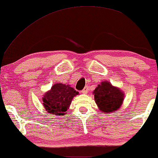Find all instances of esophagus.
I'll return each instance as SVG.
<instances>
[{
	"instance_id": "1",
	"label": "esophagus",
	"mask_w": 158,
	"mask_h": 158,
	"mask_svg": "<svg viewBox=\"0 0 158 158\" xmlns=\"http://www.w3.org/2000/svg\"><path fill=\"white\" fill-rule=\"evenodd\" d=\"M88 90H89V87H87V86H86V87H85V88H84L82 90H81V93L86 94V93H87Z\"/></svg>"
}]
</instances>
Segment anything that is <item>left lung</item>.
Masks as SVG:
<instances>
[{
    "label": "left lung",
    "instance_id": "obj_1",
    "mask_svg": "<svg viewBox=\"0 0 158 158\" xmlns=\"http://www.w3.org/2000/svg\"><path fill=\"white\" fill-rule=\"evenodd\" d=\"M94 97L101 113L107 114L119 109L124 100V94L109 81H103L94 90Z\"/></svg>",
    "mask_w": 158,
    "mask_h": 158
}]
</instances>
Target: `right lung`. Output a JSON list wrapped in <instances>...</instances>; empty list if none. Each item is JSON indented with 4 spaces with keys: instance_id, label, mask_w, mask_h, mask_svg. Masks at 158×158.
<instances>
[{
    "instance_id": "right-lung-1",
    "label": "right lung",
    "mask_w": 158,
    "mask_h": 158,
    "mask_svg": "<svg viewBox=\"0 0 158 158\" xmlns=\"http://www.w3.org/2000/svg\"><path fill=\"white\" fill-rule=\"evenodd\" d=\"M79 94L73 87L61 83H57L46 93L43 98V104L50 114L60 116L66 114L73 97Z\"/></svg>"
}]
</instances>
